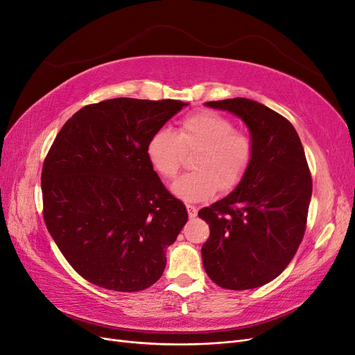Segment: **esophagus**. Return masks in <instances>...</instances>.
<instances>
[{"label": "esophagus", "mask_w": 355, "mask_h": 355, "mask_svg": "<svg viewBox=\"0 0 355 355\" xmlns=\"http://www.w3.org/2000/svg\"><path fill=\"white\" fill-rule=\"evenodd\" d=\"M187 210H188V216L189 219H194L197 216V207L196 206H191V204H188L187 206Z\"/></svg>", "instance_id": "esophagus-1"}]
</instances>
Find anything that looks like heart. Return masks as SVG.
I'll return each instance as SVG.
<instances>
[{"label": "heart", "mask_w": 355, "mask_h": 355, "mask_svg": "<svg viewBox=\"0 0 355 355\" xmlns=\"http://www.w3.org/2000/svg\"><path fill=\"white\" fill-rule=\"evenodd\" d=\"M198 151L196 170L175 182L173 192L185 201L207 200L219 191L228 192L249 171L254 142L249 133L235 128L232 120L214 111H197L182 118L178 133L158 128L146 144V157L157 173L173 180L185 163L187 153Z\"/></svg>", "instance_id": "b5f03b06"}]
</instances>
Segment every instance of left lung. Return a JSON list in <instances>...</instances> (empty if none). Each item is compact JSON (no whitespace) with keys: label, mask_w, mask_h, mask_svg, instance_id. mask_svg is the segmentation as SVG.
Returning <instances> with one entry per match:
<instances>
[{"label":"left lung","mask_w":355,"mask_h":355,"mask_svg":"<svg viewBox=\"0 0 355 355\" xmlns=\"http://www.w3.org/2000/svg\"><path fill=\"white\" fill-rule=\"evenodd\" d=\"M247 124L254 158L228 197L198 211L210 235L201 247L210 280L228 290L261 287L293 259L306 230L313 179L304 146L287 118L244 98L206 103Z\"/></svg>","instance_id":"obj_1"}]
</instances>
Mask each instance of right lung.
Here are the masks:
<instances>
[{
  "label": "right lung",
  "mask_w": 355,
  "mask_h": 355,
  "mask_svg": "<svg viewBox=\"0 0 355 355\" xmlns=\"http://www.w3.org/2000/svg\"><path fill=\"white\" fill-rule=\"evenodd\" d=\"M185 105L116 98L84 106L60 128L41 171L42 216L69 265L114 292L159 280L188 220L146 157L151 135Z\"/></svg>",
  "instance_id": "1"
}]
</instances>
